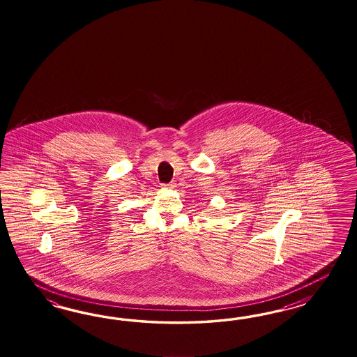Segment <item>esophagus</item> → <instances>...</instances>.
Wrapping results in <instances>:
<instances>
[{
  "label": "esophagus",
  "instance_id": "obj_1",
  "mask_svg": "<svg viewBox=\"0 0 357 357\" xmlns=\"http://www.w3.org/2000/svg\"><path fill=\"white\" fill-rule=\"evenodd\" d=\"M162 186H163V189H174V188H176L174 183H165V185H162Z\"/></svg>",
  "mask_w": 357,
  "mask_h": 357
}]
</instances>
